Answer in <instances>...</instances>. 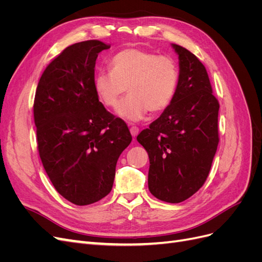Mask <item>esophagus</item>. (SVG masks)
<instances>
[{
    "instance_id": "esophagus-1",
    "label": "esophagus",
    "mask_w": 262,
    "mask_h": 262,
    "mask_svg": "<svg viewBox=\"0 0 262 262\" xmlns=\"http://www.w3.org/2000/svg\"><path fill=\"white\" fill-rule=\"evenodd\" d=\"M130 132L132 134V137L136 138L138 134H139V128H138V126H136V125H132L131 128H130Z\"/></svg>"
}]
</instances>
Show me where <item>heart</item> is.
Returning a JSON list of instances; mask_svg holds the SVG:
<instances>
[{
  "label": "heart",
  "instance_id": "b5f03b06",
  "mask_svg": "<svg viewBox=\"0 0 262 262\" xmlns=\"http://www.w3.org/2000/svg\"><path fill=\"white\" fill-rule=\"evenodd\" d=\"M110 71L94 77V91L99 101L116 108L128 89L130 95L118 108V115L138 121L146 113H161L169 106L179 83V67L168 55L139 48L123 49L109 62Z\"/></svg>",
  "mask_w": 262,
  "mask_h": 262
}]
</instances>
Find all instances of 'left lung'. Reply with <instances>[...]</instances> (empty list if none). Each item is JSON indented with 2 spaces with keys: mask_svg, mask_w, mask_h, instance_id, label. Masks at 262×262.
Here are the masks:
<instances>
[{
  "mask_svg": "<svg viewBox=\"0 0 262 262\" xmlns=\"http://www.w3.org/2000/svg\"><path fill=\"white\" fill-rule=\"evenodd\" d=\"M179 83L169 106L137 140L149 158L148 189L169 203L187 200L208 178L219 145L220 104L207 70L178 45Z\"/></svg>",
  "mask_w": 262,
  "mask_h": 262,
  "instance_id": "8db88e82",
  "label": "left lung"
}]
</instances>
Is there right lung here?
Instances as JSON below:
<instances>
[{
  "label": "right lung",
  "instance_id": "1",
  "mask_svg": "<svg viewBox=\"0 0 262 262\" xmlns=\"http://www.w3.org/2000/svg\"><path fill=\"white\" fill-rule=\"evenodd\" d=\"M99 40L63 50L39 80L34 120L37 147L55 190L70 202L87 205L113 189L116 165L132 137L120 118L107 112L94 91Z\"/></svg>",
  "mask_w": 262,
  "mask_h": 262
}]
</instances>
